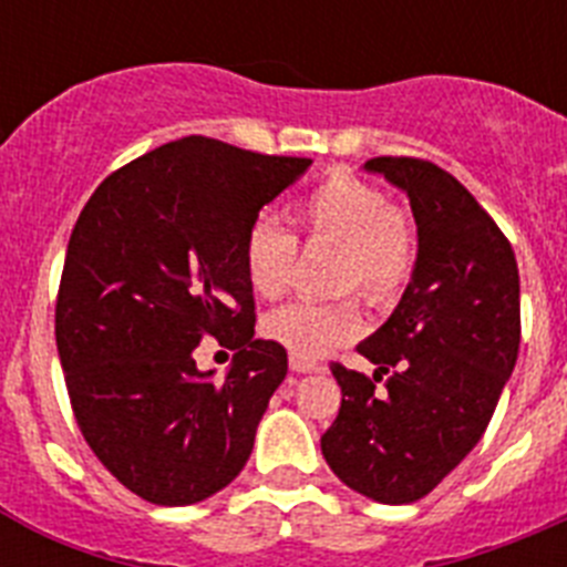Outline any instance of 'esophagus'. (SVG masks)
<instances>
[{"label": "esophagus", "instance_id": "1", "mask_svg": "<svg viewBox=\"0 0 567 567\" xmlns=\"http://www.w3.org/2000/svg\"><path fill=\"white\" fill-rule=\"evenodd\" d=\"M289 369L292 372H320V363L318 360L300 358V354H289Z\"/></svg>", "mask_w": 567, "mask_h": 567}]
</instances>
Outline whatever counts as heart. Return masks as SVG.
<instances>
[{
  "label": "heart",
  "mask_w": 567,
  "mask_h": 567,
  "mask_svg": "<svg viewBox=\"0 0 567 567\" xmlns=\"http://www.w3.org/2000/svg\"><path fill=\"white\" fill-rule=\"evenodd\" d=\"M309 240L338 244L334 287L358 289L378 307L392 303L412 280L417 238L403 213L374 184L358 175L332 173L292 207ZM298 260V238L269 218H258L244 238V272L258 298L287 292ZM264 332L300 358H320L360 332L352 298L295 300L264 320Z\"/></svg>",
  "instance_id": "b5f03b06"
}]
</instances>
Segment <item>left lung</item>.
<instances>
[{
	"instance_id": "obj_1",
	"label": "left lung",
	"mask_w": 567,
	"mask_h": 567,
	"mask_svg": "<svg viewBox=\"0 0 567 567\" xmlns=\"http://www.w3.org/2000/svg\"><path fill=\"white\" fill-rule=\"evenodd\" d=\"M403 189L417 224V264L398 309L358 352L389 373L386 394L332 363L340 412L320 452L374 503H417L480 443L519 352V269L477 198L437 164L365 162Z\"/></svg>"
}]
</instances>
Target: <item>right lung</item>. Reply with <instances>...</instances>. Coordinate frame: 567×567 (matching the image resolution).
<instances>
[{
	"instance_id": "obj_1",
	"label": "right lung",
	"mask_w": 567,
	"mask_h": 567,
	"mask_svg": "<svg viewBox=\"0 0 567 567\" xmlns=\"http://www.w3.org/2000/svg\"><path fill=\"white\" fill-rule=\"evenodd\" d=\"M309 164L187 135L110 173L70 233L56 300L70 405L147 503H202L252 454L287 349L255 338L244 238ZM204 337L236 349L224 381L194 365Z\"/></svg>"
}]
</instances>
